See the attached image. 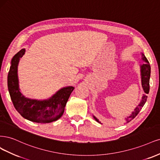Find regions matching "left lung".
<instances>
[{
    "label": "left lung",
    "mask_w": 160,
    "mask_h": 160,
    "mask_svg": "<svg viewBox=\"0 0 160 160\" xmlns=\"http://www.w3.org/2000/svg\"><path fill=\"white\" fill-rule=\"evenodd\" d=\"M142 60L144 62H145L142 65H140L142 86L144 92H145L146 94H148L149 91V78H150L151 68L148 59L146 58L145 55H144L143 53H142ZM147 98L148 96L146 94H143V96L142 98V100L140 102V104L137 106V107L135 108L134 110L132 112V114L130 116H127V118H125L126 123L130 122L138 114V113L140 112L143 105L145 104V103L147 100ZM93 117L96 122H98L100 123H102L101 122H100L99 120L95 116L93 115Z\"/></svg>",
    "instance_id": "1"
}]
</instances>
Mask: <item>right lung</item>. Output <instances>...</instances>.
Instances as JSON below:
<instances>
[{"label": "right lung", "instance_id": "obj_1", "mask_svg": "<svg viewBox=\"0 0 160 160\" xmlns=\"http://www.w3.org/2000/svg\"><path fill=\"white\" fill-rule=\"evenodd\" d=\"M25 52V48H22L13 56L8 72V88L13 105L19 114L28 120L41 123L56 121L63 115L74 87H64L49 98L42 100L25 97L20 91L18 76L19 61Z\"/></svg>", "mask_w": 160, "mask_h": 160}]
</instances>
